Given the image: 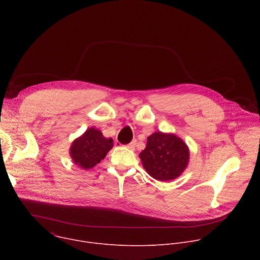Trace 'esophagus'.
Instances as JSON below:
<instances>
[{
    "label": "esophagus",
    "mask_w": 260,
    "mask_h": 260,
    "mask_svg": "<svg viewBox=\"0 0 260 260\" xmlns=\"http://www.w3.org/2000/svg\"><path fill=\"white\" fill-rule=\"evenodd\" d=\"M136 144H137V141H136V140H134V141H132L129 144H127V145H126V148H127V149H129V150H135Z\"/></svg>",
    "instance_id": "1"
}]
</instances>
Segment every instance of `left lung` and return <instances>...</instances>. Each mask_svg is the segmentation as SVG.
Masks as SVG:
<instances>
[{"label":"left lung","mask_w":260,"mask_h":260,"mask_svg":"<svg viewBox=\"0 0 260 260\" xmlns=\"http://www.w3.org/2000/svg\"><path fill=\"white\" fill-rule=\"evenodd\" d=\"M189 148L173 133L155 132L139 154L143 168L155 180L167 182L181 176L189 162Z\"/></svg>","instance_id":"1"}]
</instances>
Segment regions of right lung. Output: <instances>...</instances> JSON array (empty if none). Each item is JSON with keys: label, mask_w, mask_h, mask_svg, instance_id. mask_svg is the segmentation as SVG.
<instances>
[{"label": "right lung", "mask_w": 260, "mask_h": 260, "mask_svg": "<svg viewBox=\"0 0 260 260\" xmlns=\"http://www.w3.org/2000/svg\"><path fill=\"white\" fill-rule=\"evenodd\" d=\"M112 147V138H105L100 129L89 127L73 141L70 146V156L74 164L86 171L101 162Z\"/></svg>", "instance_id": "add662e5"}]
</instances>
